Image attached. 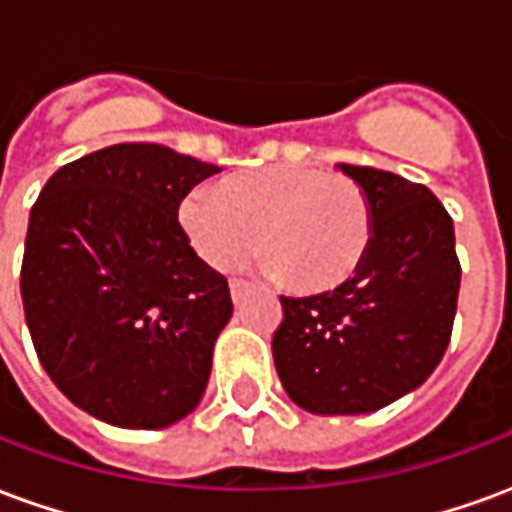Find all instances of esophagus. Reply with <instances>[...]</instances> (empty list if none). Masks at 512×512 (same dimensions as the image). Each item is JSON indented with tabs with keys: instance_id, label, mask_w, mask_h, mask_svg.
I'll return each mask as SVG.
<instances>
[{
	"instance_id": "esophagus-1",
	"label": "esophagus",
	"mask_w": 512,
	"mask_h": 512,
	"mask_svg": "<svg viewBox=\"0 0 512 512\" xmlns=\"http://www.w3.org/2000/svg\"><path fill=\"white\" fill-rule=\"evenodd\" d=\"M249 293H252L249 282H244V279H230V296H233L235 304L244 299V296H249Z\"/></svg>"
}]
</instances>
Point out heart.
<instances>
[{"mask_svg":"<svg viewBox=\"0 0 512 512\" xmlns=\"http://www.w3.org/2000/svg\"><path fill=\"white\" fill-rule=\"evenodd\" d=\"M183 233L213 268L255 252L271 274L301 293L340 288L362 266L373 235L365 191L315 167L244 169L189 191L178 208Z\"/></svg>","mask_w":512,"mask_h":512,"instance_id":"obj_1","label":"heart"}]
</instances>
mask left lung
Segmentation results:
<instances>
[{
    "instance_id": "8db88e82",
    "label": "left lung",
    "mask_w": 512,
    "mask_h": 512,
    "mask_svg": "<svg viewBox=\"0 0 512 512\" xmlns=\"http://www.w3.org/2000/svg\"><path fill=\"white\" fill-rule=\"evenodd\" d=\"M365 191L370 246L340 288L282 301L271 351L288 397L310 414H370L428 381L450 345L461 288L455 230L433 191L340 164Z\"/></svg>"
}]
</instances>
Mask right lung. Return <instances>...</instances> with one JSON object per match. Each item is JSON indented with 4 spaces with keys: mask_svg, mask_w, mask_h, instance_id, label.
<instances>
[{
    "mask_svg": "<svg viewBox=\"0 0 512 512\" xmlns=\"http://www.w3.org/2000/svg\"><path fill=\"white\" fill-rule=\"evenodd\" d=\"M213 164L150 142L60 167L29 213L21 299L38 359L101 422L161 430L191 414L230 315L227 279L178 222Z\"/></svg>",
    "mask_w": 512,
    "mask_h": 512,
    "instance_id": "obj_1",
    "label": "right lung"
}]
</instances>
